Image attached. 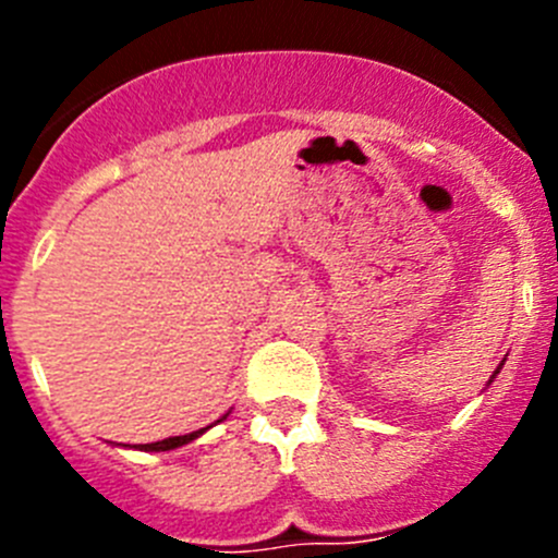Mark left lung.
I'll return each instance as SVG.
<instances>
[{
    "mask_svg": "<svg viewBox=\"0 0 558 558\" xmlns=\"http://www.w3.org/2000/svg\"><path fill=\"white\" fill-rule=\"evenodd\" d=\"M502 363H506V360H502ZM502 363H500V366H497V372H495V374H492V379H495V377H497V374H500V368H502ZM492 379H489V383H492Z\"/></svg>",
    "mask_w": 558,
    "mask_h": 558,
    "instance_id": "obj_1",
    "label": "left lung"
}]
</instances>
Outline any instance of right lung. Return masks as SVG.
I'll list each match as a JSON object with an SVG mask.
<instances>
[{
	"label": "right lung",
	"mask_w": 558,
	"mask_h": 558,
	"mask_svg": "<svg viewBox=\"0 0 558 558\" xmlns=\"http://www.w3.org/2000/svg\"><path fill=\"white\" fill-rule=\"evenodd\" d=\"M226 416H229V413H226ZM226 416H223V418H226ZM223 418H218V422H223ZM209 427H211V425H209ZM209 427H201V430L186 433V436H172V438H165V441H153V445H140V447H136V450H145V452H167V450H179V447L190 445V441H195V438L204 436V433L209 430Z\"/></svg>",
	"instance_id": "obj_1"
}]
</instances>
